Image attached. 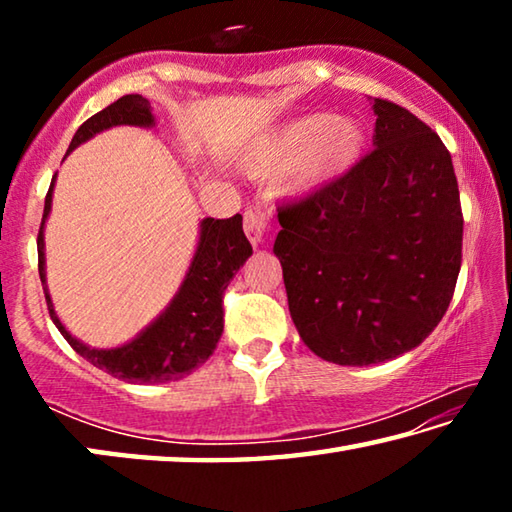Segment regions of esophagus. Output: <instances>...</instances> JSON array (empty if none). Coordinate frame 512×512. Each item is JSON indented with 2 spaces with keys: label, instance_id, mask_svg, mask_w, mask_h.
Listing matches in <instances>:
<instances>
[{
  "label": "esophagus",
  "instance_id": "1",
  "mask_svg": "<svg viewBox=\"0 0 512 512\" xmlns=\"http://www.w3.org/2000/svg\"><path fill=\"white\" fill-rule=\"evenodd\" d=\"M271 212L268 210H259V207H253L244 214V230L246 237L250 239V244L257 246L259 241L266 237L268 228H271Z\"/></svg>",
  "mask_w": 512,
  "mask_h": 512
}]
</instances>
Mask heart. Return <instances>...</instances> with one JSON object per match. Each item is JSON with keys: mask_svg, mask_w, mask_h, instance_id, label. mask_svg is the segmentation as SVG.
<instances>
[{"mask_svg": "<svg viewBox=\"0 0 512 512\" xmlns=\"http://www.w3.org/2000/svg\"><path fill=\"white\" fill-rule=\"evenodd\" d=\"M363 149V131L352 121L316 112L282 126L250 158L255 176H277L296 167L298 187H316L348 171Z\"/></svg>", "mask_w": 512, "mask_h": 512, "instance_id": "obj_1", "label": "heart"}]
</instances>
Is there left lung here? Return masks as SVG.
<instances>
[{"mask_svg":"<svg viewBox=\"0 0 512 512\" xmlns=\"http://www.w3.org/2000/svg\"><path fill=\"white\" fill-rule=\"evenodd\" d=\"M375 133L359 162L277 205L289 311L320 359L370 366L413 350L452 302L463 212L447 146L397 103L372 99Z\"/></svg>","mask_w":512,"mask_h":512,"instance_id":"obj_1","label":"left lung"}]
</instances>
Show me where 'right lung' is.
Instances as JSON below:
<instances>
[{
    "label": "right lung",
    "instance_id": "1",
    "mask_svg": "<svg viewBox=\"0 0 512 512\" xmlns=\"http://www.w3.org/2000/svg\"><path fill=\"white\" fill-rule=\"evenodd\" d=\"M119 124L151 126V103L142 94H126V97L110 103L108 108L83 121L72 144H69V151L90 140L92 135ZM51 192H54V183L45 196V212H42L38 232V271L42 284H45L42 228H45V219L51 210ZM250 255H253V246L244 235L241 214L230 216V219H203L194 262L189 266L183 287L176 293L169 309L151 327H146L137 339L115 350H92L76 341L54 314L45 287L47 309L65 341L99 370L131 381V384L176 381L210 359L223 334V293Z\"/></svg>",
    "mask_w": 512,
    "mask_h": 512
}]
</instances>
